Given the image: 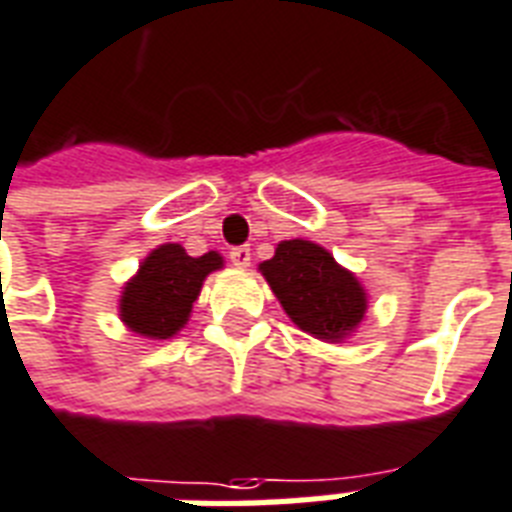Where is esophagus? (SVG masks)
<instances>
[{
  "mask_svg": "<svg viewBox=\"0 0 512 512\" xmlns=\"http://www.w3.org/2000/svg\"><path fill=\"white\" fill-rule=\"evenodd\" d=\"M249 260H252V249H249L247 244L231 249V263L236 265V268H249Z\"/></svg>",
  "mask_w": 512,
  "mask_h": 512,
  "instance_id": "1",
  "label": "esophagus"
}]
</instances>
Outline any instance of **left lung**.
I'll use <instances>...</instances> for the list:
<instances>
[{"label":"left lung","mask_w":512,"mask_h":512,"mask_svg":"<svg viewBox=\"0 0 512 512\" xmlns=\"http://www.w3.org/2000/svg\"><path fill=\"white\" fill-rule=\"evenodd\" d=\"M260 271L284 311L303 332L321 340H342L366 313V295L353 273L311 241H281Z\"/></svg>","instance_id":"1"}]
</instances>
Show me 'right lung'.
<instances>
[{
  "mask_svg": "<svg viewBox=\"0 0 512 512\" xmlns=\"http://www.w3.org/2000/svg\"><path fill=\"white\" fill-rule=\"evenodd\" d=\"M220 265L223 257L217 252L191 257L180 244L154 249L138 276L124 287L122 321L138 335L167 340L188 321L201 281Z\"/></svg>",
  "mask_w": 512,
  "mask_h": 512,
  "instance_id": "add662e5",
  "label": "right lung"
}]
</instances>
